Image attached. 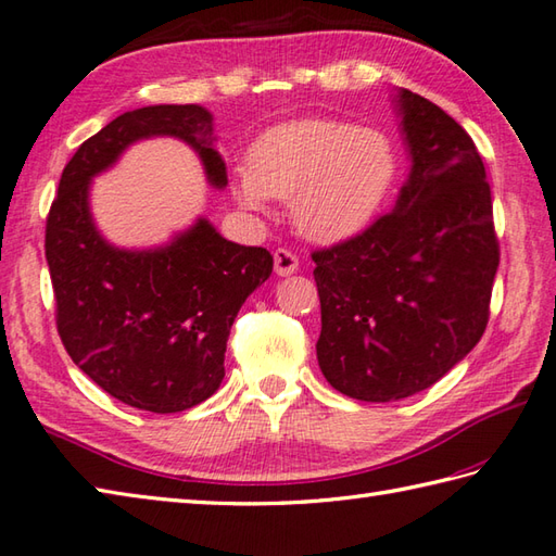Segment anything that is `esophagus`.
<instances>
[{
    "mask_svg": "<svg viewBox=\"0 0 556 556\" xmlns=\"http://www.w3.org/2000/svg\"><path fill=\"white\" fill-rule=\"evenodd\" d=\"M299 269V257L287 248H279L275 253V271L279 277H289Z\"/></svg>",
    "mask_w": 556,
    "mask_h": 556,
    "instance_id": "obj_1",
    "label": "esophagus"
}]
</instances>
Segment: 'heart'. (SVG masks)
I'll return each mask as SVG.
<instances>
[{
	"label": "heart",
	"mask_w": 556,
	"mask_h": 556,
	"mask_svg": "<svg viewBox=\"0 0 556 556\" xmlns=\"http://www.w3.org/2000/svg\"><path fill=\"white\" fill-rule=\"evenodd\" d=\"M397 173V151L383 129L337 117L269 127L236 170L231 192L250 212L289 200L291 222L315 243L354 238L376 219Z\"/></svg>",
	"instance_id": "heart-1"
}]
</instances>
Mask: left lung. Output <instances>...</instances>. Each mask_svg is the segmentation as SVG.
Listing matches in <instances>:
<instances>
[{"label": "left lung", "mask_w": 556, "mask_h": 556, "mask_svg": "<svg viewBox=\"0 0 556 556\" xmlns=\"http://www.w3.org/2000/svg\"><path fill=\"white\" fill-rule=\"evenodd\" d=\"M393 103L409 154L393 210L313 253L320 371L364 402L421 393L460 364L484 334L498 267L475 141L419 93L397 89Z\"/></svg>", "instance_id": "1"}]
</instances>
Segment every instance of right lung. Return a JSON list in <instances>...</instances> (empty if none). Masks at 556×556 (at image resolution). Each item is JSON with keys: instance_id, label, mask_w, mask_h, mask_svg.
<instances>
[{"instance_id": "obj_1", "label": "right lung", "mask_w": 556, "mask_h": 556, "mask_svg": "<svg viewBox=\"0 0 556 556\" xmlns=\"http://www.w3.org/2000/svg\"><path fill=\"white\" fill-rule=\"evenodd\" d=\"M151 137L185 141L200 156L206 182L226 188L206 108L123 113L64 166L48 214L46 257L58 332L72 362L125 405L170 415L219 390L228 332L245 299L271 275V255L226 241L204 216L163 245L105 241L91 214L93 178Z\"/></svg>"}]
</instances>
